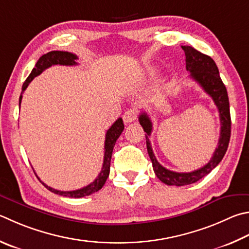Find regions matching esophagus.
Listing matches in <instances>:
<instances>
[{"label":"esophagus","instance_id":"34e87169","mask_svg":"<svg viewBox=\"0 0 249 249\" xmlns=\"http://www.w3.org/2000/svg\"><path fill=\"white\" fill-rule=\"evenodd\" d=\"M137 119V111L135 109H129L123 114V120L125 123H132Z\"/></svg>","mask_w":249,"mask_h":249}]
</instances>
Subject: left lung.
<instances>
[{
	"label": "left lung",
	"instance_id": "obj_1",
	"mask_svg": "<svg viewBox=\"0 0 249 249\" xmlns=\"http://www.w3.org/2000/svg\"><path fill=\"white\" fill-rule=\"evenodd\" d=\"M182 49L185 52V56H186L185 61H186V70L191 73L189 76L200 85V87L205 90L207 94H209L218 107L221 130L218 147H216L210 161L205 166L196 171L188 172V173H178V172L165 169L158 162L155 153L152 151L150 140H149V136H150L152 130L151 120L144 112L139 115V123L142 126L144 132L147 133V150L157 178L166 185H175V186H184V185L196 183L203 176L209 174L223 159L225 152L228 150L230 137H231V115H230L228 91L222 80H221L218 66L215 65L214 61L210 56L197 51L196 49L189 46H182Z\"/></svg>",
	"mask_w": 249,
	"mask_h": 249
}]
</instances>
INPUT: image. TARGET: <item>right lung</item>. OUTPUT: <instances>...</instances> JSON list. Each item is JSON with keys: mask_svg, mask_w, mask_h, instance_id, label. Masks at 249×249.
I'll list each match as a JSON object with an SVG mask.
<instances>
[{"mask_svg": "<svg viewBox=\"0 0 249 249\" xmlns=\"http://www.w3.org/2000/svg\"><path fill=\"white\" fill-rule=\"evenodd\" d=\"M77 58H78L77 55L66 51H51V52H48L47 54H43V55L39 58L38 62L36 63V66L34 67V70L31 71L28 78L25 80L24 85H22L21 93L19 97V107L22 99V92L25 91L26 88L28 87V85L30 84V81L35 77H37V76L41 74L44 70H47L48 67L52 65H66V66L77 65V62H76ZM123 129H124V124H123V120H122L121 117L120 119H117L114 123H113L111 127L107 129V135H106V142H105V158H103V165H102L101 172L99 173L98 178L94 179L92 183L87 185V186H85L80 189H76V191H71V192H62L48 186V185L44 184L42 180L38 178L37 174L35 173L36 176H37L38 179L42 183L44 187L48 188L50 192L57 194V195L71 197V198H81V197L91 195V194L98 192L99 189H101L103 185H105L107 178H109L113 148H114L116 140L120 137V135L122 134V132H123Z\"/></svg>", "mask_w": 249, "mask_h": 249, "instance_id": "obj_1", "label": "right lung"}]
</instances>
